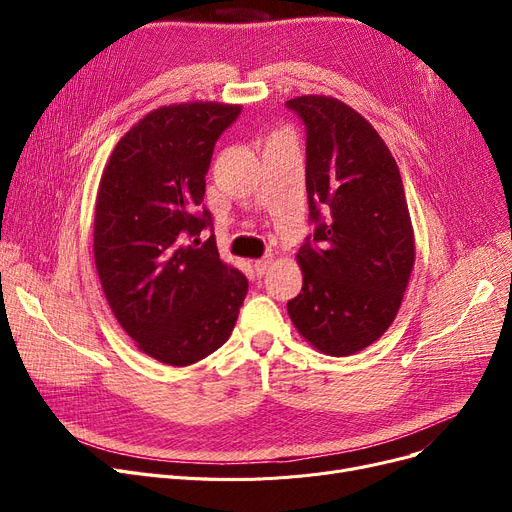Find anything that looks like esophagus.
<instances>
[{
	"instance_id": "esophagus-1",
	"label": "esophagus",
	"mask_w": 512,
	"mask_h": 512,
	"mask_svg": "<svg viewBox=\"0 0 512 512\" xmlns=\"http://www.w3.org/2000/svg\"><path fill=\"white\" fill-rule=\"evenodd\" d=\"M270 265H272V257H263V259H257V261L253 263V267H255V272H257L259 278H261L267 270H270Z\"/></svg>"
}]
</instances>
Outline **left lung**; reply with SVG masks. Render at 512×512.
<instances>
[{"mask_svg": "<svg viewBox=\"0 0 512 512\" xmlns=\"http://www.w3.org/2000/svg\"><path fill=\"white\" fill-rule=\"evenodd\" d=\"M307 130V197L313 234L288 315L317 351L348 357L394 321L415 263V236L396 161L375 128L326 95L286 101Z\"/></svg>", "mask_w": 512, "mask_h": 512, "instance_id": "left-lung-1", "label": "left lung"}]
</instances>
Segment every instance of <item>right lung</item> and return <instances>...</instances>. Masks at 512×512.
I'll list each match as a JSON object with an SVG mask.
<instances>
[{"label":"right lung","mask_w":512,"mask_h":512,"mask_svg":"<svg viewBox=\"0 0 512 512\" xmlns=\"http://www.w3.org/2000/svg\"><path fill=\"white\" fill-rule=\"evenodd\" d=\"M242 105L157 107L118 141L101 174L93 253L105 299L141 351L186 367L230 338L249 280L220 259L205 209L215 141Z\"/></svg>","instance_id":"1"}]
</instances>
